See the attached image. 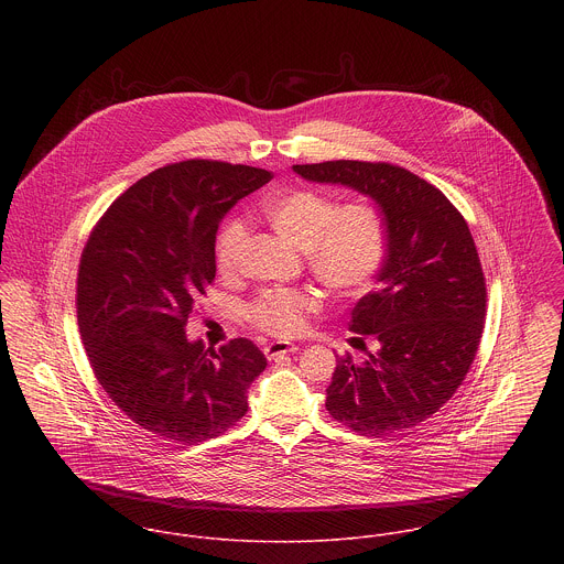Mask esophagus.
<instances>
[{"label":"esophagus","instance_id":"34e87169","mask_svg":"<svg viewBox=\"0 0 564 564\" xmlns=\"http://www.w3.org/2000/svg\"><path fill=\"white\" fill-rule=\"evenodd\" d=\"M293 351H297V345L284 343V340H275V343H269V345L264 347V356H267V358H278V356L293 354Z\"/></svg>","mask_w":564,"mask_h":564}]
</instances>
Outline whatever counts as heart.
I'll use <instances>...</instances> for the list:
<instances>
[{"label":"heart","instance_id":"obj_1","mask_svg":"<svg viewBox=\"0 0 564 564\" xmlns=\"http://www.w3.org/2000/svg\"><path fill=\"white\" fill-rule=\"evenodd\" d=\"M262 215L269 226L302 249L306 264L323 289L338 300L362 295L378 275L387 256V226L369 202L336 204L329 195L295 188L264 199ZM245 228L228 221L215 241V260L221 275H232L241 260ZM317 302L302 289L262 293L247 317L273 336H293Z\"/></svg>","mask_w":564,"mask_h":564}]
</instances>
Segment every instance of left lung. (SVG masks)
Returning <instances> with one entry per match:
<instances>
[{
    "mask_svg": "<svg viewBox=\"0 0 564 564\" xmlns=\"http://www.w3.org/2000/svg\"><path fill=\"white\" fill-rule=\"evenodd\" d=\"M293 171L371 197L387 226L378 289L349 323L380 347L365 362L336 358L325 408L369 436L414 427L456 393L482 338L486 282L469 226L436 186L398 164L327 161Z\"/></svg>",
    "mask_w": 564,
    "mask_h": 564,
    "instance_id": "8db88e82",
    "label": "left lung"
}]
</instances>
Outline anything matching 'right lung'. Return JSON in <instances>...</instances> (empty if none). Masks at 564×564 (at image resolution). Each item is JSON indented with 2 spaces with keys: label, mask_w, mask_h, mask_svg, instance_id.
<instances>
[{
  "label": "right lung",
  "mask_w": 564,
  "mask_h": 564,
  "mask_svg": "<svg viewBox=\"0 0 564 564\" xmlns=\"http://www.w3.org/2000/svg\"><path fill=\"white\" fill-rule=\"evenodd\" d=\"M271 177L230 162L166 164L119 195L84 245L76 306L95 378L166 443L193 445L237 425L267 367L249 338L206 349L184 327L215 280L221 219Z\"/></svg>",
  "instance_id": "obj_1"
}]
</instances>
